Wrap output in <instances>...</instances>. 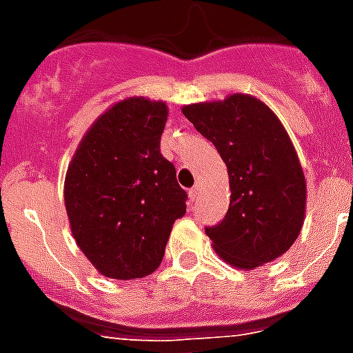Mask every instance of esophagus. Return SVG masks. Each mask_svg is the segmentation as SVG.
<instances>
[{
	"mask_svg": "<svg viewBox=\"0 0 353 353\" xmlns=\"http://www.w3.org/2000/svg\"><path fill=\"white\" fill-rule=\"evenodd\" d=\"M196 199H199V187H192L191 191H189V202H191V206H194V202H196Z\"/></svg>",
	"mask_w": 353,
	"mask_h": 353,
	"instance_id": "1",
	"label": "esophagus"
}]
</instances>
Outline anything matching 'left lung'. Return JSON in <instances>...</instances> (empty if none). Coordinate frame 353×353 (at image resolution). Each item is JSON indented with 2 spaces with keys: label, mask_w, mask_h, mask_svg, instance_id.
Wrapping results in <instances>:
<instances>
[{
  "label": "left lung",
  "mask_w": 353,
  "mask_h": 353,
  "mask_svg": "<svg viewBox=\"0 0 353 353\" xmlns=\"http://www.w3.org/2000/svg\"><path fill=\"white\" fill-rule=\"evenodd\" d=\"M227 164L229 212L206 229L227 265L253 270L293 245L306 215V179L288 130L265 101L252 94L181 108Z\"/></svg>",
  "instance_id": "1"
}]
</instances>
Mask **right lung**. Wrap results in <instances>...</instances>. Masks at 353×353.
I'll list each match as a JSON object with an SVG mask.
<instances>
[{
  "mask_svg": "<svg viewBox=\"0 0 353 353\" xmlns=\"http://www.w3.org/2000/svg\"><path fill=\"white\" fill-rule=\"evenodd\" d=\"M166 121V101L143 96L115 101L85 132L65 172L73 238L111 280L154 272L174 223L185 215L187 192L161 154Z\"/></svg>",
  "mask_w": 353,
  "mask_h": 353,
  "instance_id": "1",
  "label": "right lung"
}]
</instances>
